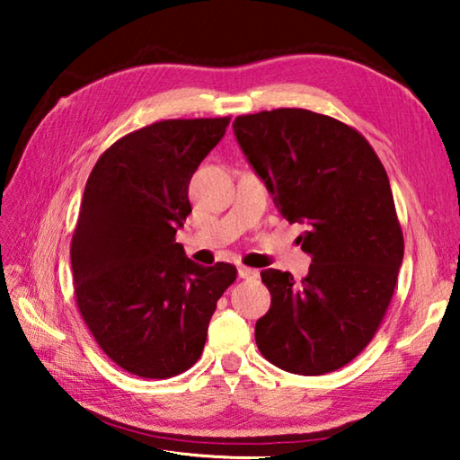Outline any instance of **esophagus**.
Here are the masks:
<instances>
[{"mask_svg": "<svg viewBox=\"0 0 460 460\" xmlns=\"http://www.w3.org/2000/svg\"><path fill=\"white\" fill-rule=\"evenodd\" d=\"M237 276L239 278H258L260 271L258 270H252V268H245V266H239L237 268Z\"/></svg>", "mask_w": 460, "mask_h": 460, "instance_id": "esophagus-1", "label": "esophagus"}]
</instances>
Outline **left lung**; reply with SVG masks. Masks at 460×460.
I'll use <instances>...</instances> for the list:
<instances>
[{"mask_svg":"<svg viewBox=\"0 0 460 460\" xmlns=\"http://www.w3.org/2000/svg\"><path fill=\"white\" fill-rule=\"evenodd\" d=\"M241 152L278 211L305 225L308 276L263 270L271 294L255 342L276 367L323 376L355 359L376 334L403 260L389 178L359 131L308 109L233 121Z\"/></svg>","mask_w":460,"mask_h":460,"instance_id":"left-lung-1","label":"left lung"}]
</instances>
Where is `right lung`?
<instances>
[{"mask_svg": "<svg viewBox=\"0 0 460 460\" xmlns=\"http://www.w3.org/2000/svg\"><path fill=\"white\" fill-rule=\"evenodd\" d=\"M229 118L168 119L115 142L84 186L71 243L76 305L109 359L166 379L199 361L231 263L199 266L176 243L189 184Z\"/></svg>", "mask_w": 460, "mask_h": 460, "instance_id": "obj_1", "label": "right lung"}]
</instances>
